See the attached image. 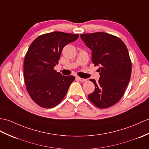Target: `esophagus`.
<instances>
[{
  "label": "esophagus",
  "instance_id": "34e87169",
  "mask_svg": "<svg viewBox=\"0 0 149 149\" xmlns=\"http://www.w3.org/2000/svg\"><path fill=\"white\" fill-rule=\"evenodd\" d=\"M76 79H77V80L81 81V82H86V81H87V79H82V78H81V77H76Z\"/></svg>",
  "mask_w": 149,
  "mask_h": 149
}]
</instances>
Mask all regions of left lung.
I'll return each mask as SVG.
<instances>
[{
	"mask_svg": "<svg viewBox=\"0 0 149 149\" xmlns=\"http://www.w3.org/2000/svg\"><path fill=\"white\" fill-rule=\"evenodd\" d=\"M80 36L92 51L93 63L100 66L98 82L90 79L95 89L88 98L98 108H109L122 98L130 80L131 61L128 50L121 39L111 34L100 32Z\"/></svg>",
	"mask_w": 149,
	"mask_h": 149,
	"instance_id": "left-lung-1",
	"label": "left lung"
}]
</instances>
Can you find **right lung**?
<instances>
[{
	"mask_svg": "<svg viewBox=\"0 0 149 149\" xmlns=\"http://www.w3.org/2000/svg\"><path fill=\"white\" fill-rule=\"evenodd\" d=\"M79 37L54 32L39 36L31 44L24 60V79L28 93L38 105L53 108L66 95L75 77L62 75L54 67L58 64L63 48Z\"/></svg>",
	"mask_w": 149,
	"mask_h": 149,
	"instance_id": "right-lung-1",
	"label": "right lung"
}]
</instances>
